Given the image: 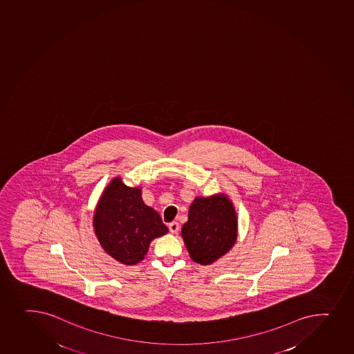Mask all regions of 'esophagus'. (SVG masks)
I'll list each match as a JSON object with an SVG mask.
<instances>
[{
  "mask_svg": "<svg viewBox=\"0 0 354 354\" xmlns=\"http://www.w3.org/2000/svg\"><path fill=\"white\" fill-rule=\"evenodd\" d=\"M169 231H170V233H172V234H176V233L179 231V223H176V221L170 223V225H169Z\"/></svg>",
  "mask_w": 354,
  "mask_h": 354,
  "instance_id": "1",
  "label": "esophagus"
}]
</instances>
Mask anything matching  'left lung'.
Masks as SVG:
<instances>
[{"label":"left lung","instance_id":"8db88e82","mask_svg":"<svg viewBox=\"0 0 354 354\" xmlns=\"http://www.w3.org/2000/svg\"><path fill=\"white\" fill-rule=\"evenodd\" d=\"M182 236L191 259L203 266L227 253L238 236L236 213L227 196L196 198L183 225Z\"/></svg>","mask_w":354,"mask_h":354}]
</instances>
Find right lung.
Segmentation results:
<instances>
[{
	"label": "right lung",
	"instance_id": "right-lung-1",
	"mask_svg": "<svg viewBox=\"0 0 354 354\" xmlns=\"http://www.w3.org/2000/svg\"><path fill=\"white\" fill-rule=\"evenodd\" d=\"M93 227L104 252L126 266L143 260L150 242L169 232L160 214L142 201L141 187H129L120 177L101 194Z\"/></svg>",
	"mask_w": 354,
	"mask_h": 354
}]
</instances>
